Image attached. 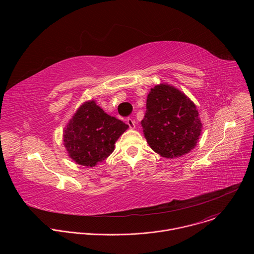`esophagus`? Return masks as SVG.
Masks as SVG:
<instances>
[{
	"mask_svg": "<svg viewBox=\"0 0 254 254\" xmlns=\"http://www.w3.org/2000/svg\"><path fill=\"white\" fill-rule=\"evenodd\" d=\"M127 124L128 125V127H129L130 129H133V128L135 127V123H134V121L131 120V119H127Z\"/></svg>",
	"mask_w": 254,
	"mask_h": 254,
	"instance_id": "1",
	"label": "esophagus"
}]
</instances>
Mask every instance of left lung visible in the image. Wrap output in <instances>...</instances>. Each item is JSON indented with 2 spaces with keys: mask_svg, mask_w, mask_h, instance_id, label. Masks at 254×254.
Wrapping results in <instances>:
<instances>
[{
  "mask_svg": "<svg viewBox=\"0 0 254 254\" xmlns=\"http://www.w3.org/2000/svg\"><path fill=\"white\" fill-rule=\"evenodd\" d=\"M140 124L149 146L167 159L188 154L195 148L202 131L194 102L166 83L151 89Z\"/></svg>",
  "mask_w": 254,
  "mask_h": 254,
  "instance_id": "left-lung-1",
  "label": "left lung"
}]
</instances>
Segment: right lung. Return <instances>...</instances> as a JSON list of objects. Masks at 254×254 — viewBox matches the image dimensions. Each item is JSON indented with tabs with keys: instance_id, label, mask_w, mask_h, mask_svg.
<instances>
[{
	"instance_id": "add662e5",
	"label": "right lung",
	"mask_w": 254,
	"mask_h": 254,
	"mask_svg": "<svg viewBox=\"0 0 254 254\" xmlns=\"http://www.w3.org/2000/svg\"><path fill=\"white\" fill-rule=\"evenodd\" d=\"M127 127L124 122L105 114L94 100H89L69 121L63 143L72 160L94 167L114 152L116 141Z\"/></svg>"
}]
</instances>
